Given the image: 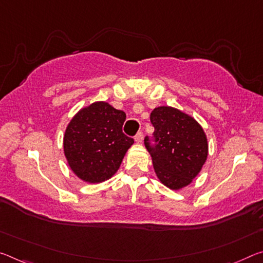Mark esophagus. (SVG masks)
I'll list each match as a JSON object with an SVG mask.
<instances>
[{
  "label": "esophagus",
  "instance_id": "obj_1",
  "mask_svg": "<svg viewBox=\"0 0 263 263\" xmlns=\"http://www.w3.org/2000/svg\"><path fill=\"white\" fill-rule=\"evenodd\" d=\"M143 139H144V135H143V132H138V133H137V135L135 136V140H136V143H138V144L143 143Z\"/></svg>",
  "mask_w": 263,
  "mask_h": 263
}]
</instances>
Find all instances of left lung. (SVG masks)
Instances as JSON below:
<instances>
[{"label":"left lung","mask_w":263,"mask_h":263,"mask_svg":"<svg viewBox=\"0 0 263 263\" xmlns=\"http://www.w3.org/2000/svg\"><path fill=\"white\" fill-rule=\"evenodd\" d=\"M149 119L153 138L146 136L144 143L157 177L168 189L181 190L198 176L207 159L205 132L194 118L171 106L156 107Z\"/></svg>","instance_id":"1"}]
</instances>
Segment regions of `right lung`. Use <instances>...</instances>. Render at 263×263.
I'll use <instances>...</instances> for the list:
<instances>
[{"label": "right lung", "mask_w": 263, "mask_h": 263, "mask_svg": "<svg viewBox=\"0 0 263 263\" xmlns=\"http://www.w3.org/2000/svg\"><path fill=\"white\" fill-rule=\"evenodd\" d=\"M124 111L106 102L79 110L64 133L63 147L72 172L90 184L110 179L135 140L123 133Z\"/></svg>", "instance_id": "right-lung-1"}]
</instances>
